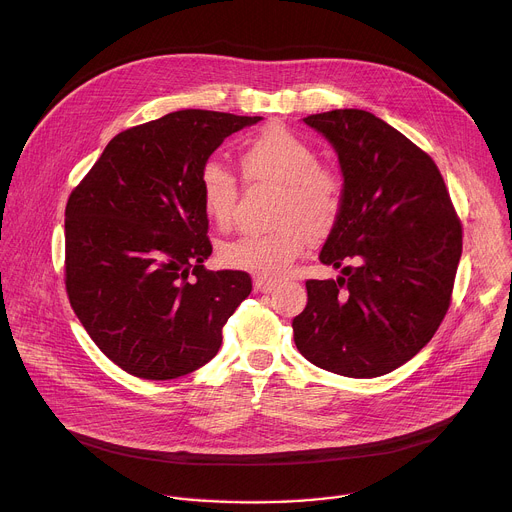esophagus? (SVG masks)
<instances>
[{
    "label": "esophagus",
    "instance_id": "esophagus-1",
    "mask_svg": "<svg viewBox=\"0 0 512 512\" xmlns=\"http://www.w3.org/2000/svg\"><path fill=\"white\" fill-rule=\"evenodd\" d=\"M255 291H261V294H271V291L277 287L275 281L271 279H255Z\"/></svg>",
    "mask_w": 512,
    "mask_h": 512
}]
</instances>
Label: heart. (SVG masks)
<instances>
[{
  "instance_id": "b5f03b06",
  "label": "heart",
  "mask_w": 512,
  "mask_h": 512,
  "mask_svg": "<svg viewBox=\"0 0 512 512\" xmlns=\"http://www.w3.org/2000/svg\"><path fill=\"white\" fill-rule=\"evenodd\" d=\"M247 182L277 186L271 223L263 233H245L221 247V261L259 279H281L312 243L328 239L346 206L340 172L320 164L314 145L283 125H269L241 154ZM200 200L210 221L227 229L235 221L241 188L218 160L200 170Z\"/></svg>"
}]
</instances>
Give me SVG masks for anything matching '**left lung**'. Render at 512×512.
Masks as SVG:
<instances>
[{
  "label": "left lung",
  "mask_w": 512,
  "mask_h": 512,
  "mask_svg": "<svg viewBox=\"0 0 512 512\" xmlns=\"http://www.w3.org/2000/svg\"><path fill=\"white\" fill-rule=\"evenodd\" d=\"M304 121L334 145L346 206L320 251L342 277L306 281L294 340L324 371L381 377L411 360L448 314L460 216L435 162L383 119L334 109Z\"/></svg>",
  "instance_id": "8db88e82"
}]
</instances>
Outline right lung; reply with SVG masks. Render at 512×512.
I'll list each match as a JSON object with an SVG mask.
<instances>
[{"instance_id":"1","label":"right lung","mask_w":512,"mask_h":512,"mask_svg":"<svg viewBox=\"0 0 512 512\" xmlns=\"http://www.w3.org/2000/svg\"><path fill=\"white\" fill-rule=\"evenodd\" d=\"M261 117L184 109L117 133L70 192L64 285L72 310L125 373L184 377L223 344L251 294L245 271H210L200 170Z\"/></svg>"}]
</instances>
